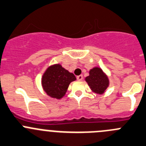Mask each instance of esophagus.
<instances>
[{"label":"esophagus","mask_w":146,"mask_h":146,"mask_svg":"<svg viewBox=\"0 0 146 146\" xmlns=\"http://www.w3.org/2000/svg\"><path fill=\"white\" fill-rule=\"evenodd\" d=\"M77 79L78 81H82L83 80V76L82 75H79L77 77Z\"/></svg>","instance_id":"1"}]
</instances>
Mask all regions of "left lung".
Instances as JSON below:
<instances>
[{
  "mask_svg": "<svg viewBox=\"0 0 146 146\" xmlns=\"http://www.w3.org/2000/svg\"><path fill=\"white\" fill-rule=\"evenodd\" d=\"M91 90L98 94H102L109 85L108 77L100 68L95 67L90 71V75L85 78Z\"/></svg>",
  "mask_w": 146,
  "mask_h": 146,
  "instance_id": "1",
  "label": "left lung"
}]
</instances>
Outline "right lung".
I'll use <instances>...</instances> for the list:
<instances>
[{
  "label": "right lung",
  "instance_id": "add662e5",
  "mask_svg": "<svg viewBox=\"0 0 146 146\" xmlns=\"http://www.w3.org/2000/svg\"><path fill=\"white\" fill-rule=\"evenodd\" d=\"M74 80L76 77L72 73L60 64H55L46 69L41 79V83L48 96L61 99L65 95L69 84Z\"/></svg>",
  "mask_w": 146,
  "mask_h": 146
}]
</instances>
